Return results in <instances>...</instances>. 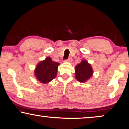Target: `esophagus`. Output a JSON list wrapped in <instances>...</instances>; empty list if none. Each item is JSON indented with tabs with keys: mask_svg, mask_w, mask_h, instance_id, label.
I'll return each mask as SVG.
<instances>
[{
	"mask_svg": "<svg viewBox=\"0 0 129 129\" xmlns=\"http://www.w3.org/2000/svg\"><path fill=\"white\" fill-rule=\"evenodd\" d=\"M65 61L68 62H72V59H71V58H68V59L65 60Z\"/></svg>",
	"mask_w": 129,
	"mask_h": 129,
	"instance_id": "34e87169",
	"label": "esophagus"
}]
</instances>
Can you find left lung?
Wrapping results in <instances>:
<instances>
[{
  "mask_svg": "<svg viewBox=\"0 0 129 129\" xmlns=\"http://www.w3.org/2000/svg\"><path fill=\"white\" fill-rule=\"evenodd\" d=\"M93 70L90 63L86 60H82L77 64L75 69V76L76 79L80 82H86L93 75Z\"/></svg>",
  "mask_w": 129,
  "mask_h": 129,
  "instance_id": "left-lung-1",
  "label": "left lung"
}]
</instances>
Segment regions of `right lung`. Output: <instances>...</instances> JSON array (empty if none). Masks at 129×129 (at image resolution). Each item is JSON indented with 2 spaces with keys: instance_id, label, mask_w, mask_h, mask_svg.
Here are the masks:
<instances>
[{
  "instance_id": "right-lung-1",
  "label": "right lung",
  "mask_w": 129,
  "mask_h": 129,
  "mask_svg": "<svg viewBox=\"0 0 129 129\" xmlns=\"http://www.w3.org/2000/svg\"><path fill=\"white\" fill-rule=\"evenodd\" d=\"M59 65V63L53 62L51 58L47 57L37 65L35 70L36 77L42 83H48L56 76Z\"/></svg>"
}]
</instances>
